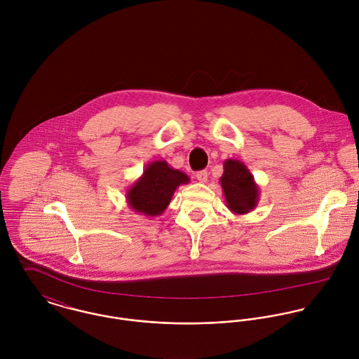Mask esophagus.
Wrapping results in <instances>:
<instances>
[{
	"mask_svg": "<svg viewBox=\"0 0 359 359\" xmlns=\"http://www.w3.org/2000/svg\"><path fill=\"white\" fill-rule=\"evenodd\" d=\"M207 177H208V172L205 170H202L196 174V180L201 182V184H205L207 182Z\"/></svg>",
	"mask_w": 359,
	"mask_h": 359,
	"instance_id": "esophagus-1",
	"label": "esophagus"
}]
</instances>
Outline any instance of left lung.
<instances>
[{"instance_id": "left-lung-1", "label": "left lung", "mask_w": 359, "mask_h": 359, "mask_svg": "<svg viewBox=\"0 0 359 359\" xmlns=\"http://www.w3.org/2000/svg\"><path fill=\"white\" fill-rule=\"evenodd\" d=\"M219 184L226 207L233 214L243 215L256 208L259 201V188L245 163L236 158H226Z\"/></svg>"}]
</instances>
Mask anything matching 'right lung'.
I'll return each mask as SVG.
<instances>
[{
    "label": "right lung",
    "mask_w": 359,
    "mask_h": 359,
    "mask_svg": "<svg viewBox=\"0 0 359 359\" xmlns=\"http://www.w3.org/2000/svg\"><path fill=\"white\" fill-rule=\"evenodd\" d=\"M189 177L172 168L165 160H154L147 164L142 175L128 188L127 203L137 214L154 218L161 215L170 205L180 185H187Z\"/></svg>",
    "instance_id": "right-lung-1"
}]
</instances>
